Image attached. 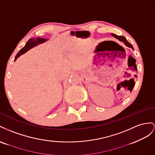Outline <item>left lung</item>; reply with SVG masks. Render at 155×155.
Returning a JSON list of instances; mask_svg holds the SVG:
<instances>
[{
	"mask_svg": "<svg viewBox=\"0 0 155 155\" xmlns=\"http://www.w3.org/2000/svg\"><path fill=\"white\" fill-rule=\"evenodd\" d=\"M112 35L114 37L116 38V39H118L119 41H121L124 43L125 44V45H127V47H130V48H132V49H133V47H132V45H131V44L127 40L126 38L125 37H123L122 36H117V35L115 34H112Z\"/></svg>",
	"mask_w": 155,
	"mask_h": 155,
	"instance_id": "obj_1",
	"label": "left lung"
}]
</instances>
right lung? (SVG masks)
Instances as JSON below:
<instances>
[{"label":"right lung","mask_w":155,"mask_h":155,"mask_svg":"<svg viewBox=\"0 0 155 155\" xmlns=\"http://www.w3.org/2000/svg\"><path fill=\"white\" fill-rule=\"evenodd\" d=\"M45 41H46L45 39L42 38H32L29 39L28 41L26 42L25 46L23 48H22L19 51V52L17 53V55L15 56V60H16L17 58H18V57H19L21 55L24 54V53H25L26 51H28L30 48L34 47L35 45H37L38 44L45 42Z\"/></svg>","instance_id":"add662e5"}]
</instances>
